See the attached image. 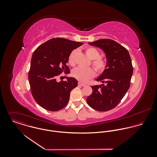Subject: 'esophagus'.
Returning <instances> with one entry per match:
<instances>
[{
  "label": "esophagus",
  "instance_id": "esophagus-1",
  "mask_svg": "<svg viewBox=\"0 0 157 157\" xmlns=\"http://www.w3.org/2000/svg\"><path fill=\"white\" fill-rule=\"evenodd\" d=\"M78 85H80V86H86L85 84L82 83H81V82H78Z\"/></svg>",
  "mask_w": 157,
  "mask_h": 157
}]
</instances>
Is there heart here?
<instances>
[{"label": "heart", "instance_id": "b5f03b06", "mask_svg": "<svg viewBox=\"0 0 157 157\" xmlns=\"http://www.w3.org/2000/svg\"><path fill=\"white\" fill-rule=\"evenodd\" d=\"M85 52L86 55L91 60H92V65L95 69L99 73L103 72L106 67V61L102 57H100V54L98 50L94 47L88 46L85 49ZM77 52V49H74L70 53L68 57V63L70 65H75V60ZM72 74L73 77L78 81L85 83L95 76V71L91 67L83 68L78 67L73 70Z\"/></svg>", "mask_w": 157, "mask_h": 157}]
</instances>
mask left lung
<instances>
[{"label":"left lung","instance_id":"1","mask_svg":"<svg viewBox=\"0 0 157 157\" xmlns=\"http://www.w3.org/2000/svg\"><path fill=\"white\" fill-rule=\"evenodd\" d=\"M89 44L105 53L106 67L96 80L106 85L92 86V93L86 101L96 111H108L117 106L130 87L133 74L131 59L124 47L111 39H100Z\"/></svg>","mask_w":157,"mask_h":157}]
</instances>
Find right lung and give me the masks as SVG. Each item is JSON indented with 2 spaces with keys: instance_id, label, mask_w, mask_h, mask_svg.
I'll use <instances>...</instances> for the list:
<instances>
[{
  "instance_id": "1",
  "label": "right lung",
  "mask_w": 157,
  "mask_h": 157,
  "mask_svg": "<svg viewBox=\"0 0 157 157\" xmlns=\"http://www.w3.org/2000/svg\"><path fill=\"white\" fill-rule=\"evenodd\" d=\"M83 44L63 38H53L40 45L33 52L28 79L31 94L39 105L50 111H57L67 105L70 92L78 85L74 77L57 82L63 72L69 73L68 57Z\"/></svg>"
}]
</instances>
